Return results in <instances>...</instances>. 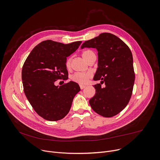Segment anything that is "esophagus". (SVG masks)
I'll use <instances>...</instances> for the list:
<instances>
[{
    "label": "esophagus",
    "instance_id": "34e87169",
    "mask_svg": "<svg viewBox=\"0 0 160 160\" xmlns=\"http://www.w3.org/2000/svg\"><path fill=\"white\" fill-rule=\"evenodd\" d=\"M80 87L81 89H83L85 87V85H80Z\"/></svg>",
    "mask_w": 160,
    "mask_h": 160
}]
</instances>
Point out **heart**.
<instances>
[{
  "label": "heart",
  "mask_w": 160,
  "mask_h": 160,
  "mask_svg": "<svg viewBox=\"0 0 160 160\" xmlns=\"http://www.w3.org/2000/svg\"><path fill=\"white\" fill-rule=\"evenodd\" d=\"M82 55L83 58L88 62L90 59L92 58L93 56H95L94 52L91 50H85L82 52ZM70 59H68L66 61V68H69L70 66ZM92 77V73L88 72L86 73H80L77 72L75 73L71 77V79L73 82L77 83L80 85H85L86 84L88 80Z\"/></svg>",
  "instance_id": "1"
}]
</instances>
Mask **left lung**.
<instances>
[{
	"instance_id": "left-lung-1",
	"label": "left lung",
	"mask_w": 160,
	"mask_h": 160,
	"mask_svg": "<svg viewBox=\"0 0 160 160\" xmlns=\"http://www.w3.org/2000/svg\"><path fill=\"white\" fill-rule=\"evenodd\" d=\"M84 48L98 50V68L94 80H101L94 85L96 93L89 104L101 116H115L127 106L132 94L135 73L132 52L124 42L109 33L85 41L81 46Z\"/></svg>"
}]
</instances>
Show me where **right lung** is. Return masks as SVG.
I'll return each instance as SVG.
<instances>
[{
    "label": "right lung",
    "mask_w": 160,
    "mask_h": 160,
    "mask_svg": "<svg viewBox=\"0 0 160 160\" xmlns=\"http://www.w3.org/2000/svg\"><path fill=\"white\" fill-rule=\"evenodd\" d=\"M81 41L64 44L45 40L33 48L22 68L24 92L39 116L49 121L62 119L69 112L75 96L80 90L70 81L56 86L58 80H67L66 57L80 46Z\"/></svg>",
    "instance_id": "obj_1"
}]
</instances>
